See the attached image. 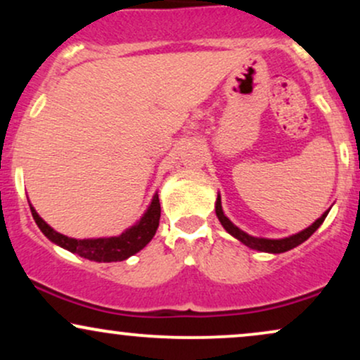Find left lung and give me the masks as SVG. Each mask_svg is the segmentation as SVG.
<instances>
[{
    "instance_id": "8db88e82",
    "label": "left lung",
    "mask_w": 360,
    "mask_h": 360,
    "mask_svg": "<svg viewBox=\"0 0 360 360\" xmlns=\"http://www.w3.org/2000/svg\"><path fill=\"white\" fill-rule=\"evenodd\" d=\"M214 212H217V217L223 225V229H225L226 232L232 235V237L237 238L238 242H242L243 245L249 247V249H254V250H259V252H269V254H283V252L295 249V247H298L300 243L308 240V238L311 237V235L315 233L318 229H320V225L325 221L326 214H328L330 210H326V212L321 214L318 220L313 221L311 225L308 226V229L301 230V232L295 233V235H289V237H284V238L252 237V235L243 232V230H240L237 225H233V223L230 221L229 217H225V213H223V208H221V196H220V194H218L217 203H214Z\"/></svg>"
}]
</instances>
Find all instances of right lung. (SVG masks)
<instances>
[{"instance_id":"add662e5","label":"right lung","mask_w":360,"mask_h":360,"mask_svg":"<svg viewBox=\"0 0 360 360\" xmlns=\"http://www.w3.org/2000/svg\"><path fill=\"white\" fill-rule=\"evenodd\" d=\"M30 210L35 223L49 240L62 247V249L72 252V254L94 260V262H120V260H125L130 255L137 254L154 238L160 220V203L157 193L152 198L150 205H148L146 213L142 214V218L135 225H131L130 229H127L125 232L115 235V237L82 238V240H77V238H71L68 235L56 232L47 221L40 218V214L35 212L32 205Z\"/></svg>"}]
</instances>
